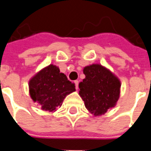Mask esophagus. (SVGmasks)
Instances as JSON below:
<instances>
[{
	"mask_svg": "<svg viewBox=\"0 0 151 151\" xmlns=\"http://www.w3.org/2000/svg\"><path fill=\"white\" fill-rule=\"evenodd\" d=\"M74 83H75L76 89H78V84H79V82H78V80H76L75 82H74Z\"/></svg>",
	"mask_w": 151,
	"mask_h": 151,
	"instance_id": "34e87169",
	"label": "esophagus"
}]
</instances>
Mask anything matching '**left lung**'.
Wrapping results in <instances>:
<instances>
[{"label": "left lung", "mask_w": 151, "mask_h": 151, "mask_svg": "<svg viewBox=\"0 0 151 151\" xmlns=\"http://www.w3.org/2000/svg\"><path fill=\"white\" fill-rule=\"evenodd\" d=\"M83 73L86 78L79 83V95L86 108L95 116L104 114L120 97V82L100 65L86 66Z\"/></svg>", "instance_id": "left-lung-1"}]
</instances>
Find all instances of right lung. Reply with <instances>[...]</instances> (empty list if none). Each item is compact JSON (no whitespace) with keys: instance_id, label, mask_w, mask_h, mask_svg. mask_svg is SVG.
<instances>
[{"instance_id":"right-lung-1","label":"right lung","mask_w":151,"mask_h":151,"mask_svg":"<svg viewBox=\"0 0 151 151\" xmlns=\"http://www.w3.org/2000/svg\"><path fill=\"white\" fill-rule=\"evenodd\" d=\"M30 95L43 110L53 111L62 104L67 95L73 92L75 84L60 73L58 67L50 65L38 73L29 82Z\"/></svg>"}]
</instances>
